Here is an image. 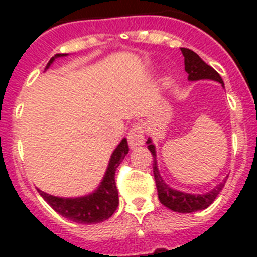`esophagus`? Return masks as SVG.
<instances>
[{
    "mask_svg": "<svg viewBox=\"0 0 257 257\" xmlns=\"http://www.w3.org/2000/svg\"><path fill=\"white\" fill-rule=\"evenodd\" d=\"M144 131L141 128L140 125L136 124L133 125L132 128L129 129L128 132V143L131 148H136L139 145L144 144Z\"/></svg>",
    "mask_w": 257,
    "mask_h": 257,
    "instance_id": "1",
    "label": "esophagus"
}]
</instances>
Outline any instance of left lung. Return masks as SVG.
Returning a JSON list of instances; mask_svg holds the SVG:
<instances>
[{"label":"left lung","instance_id":"obj_1","mask_svg":"<svg viewBox=\"0 0 257 257\" xmlns=\"http://www.w3.org/2000/svg\"><path fill=\"white\" fill-rule=\"evenodd\" d=\"M181 53L184 56L185 72L188 73V80L189 81L213 80V81L220 82L224 86L223 78L220 77V74L212 66L205 64L199 57V54H196L193 50L187 49V48H181ZM147 144H148V149L151 151L153 156V175H155V180H156L159 200H160V203L163 205H165V207L172 209V211L179 212V213H191V212L205 209V208L209 207L215 201L220 191L223 189L224 183L219 184L211 192L204 193V195H191V193H184V192L172 189V188H169L165 184V181L160 176L159 168H157L156 151H155V145L152 144V140L148 139Z\"/></svg>","mask_w":257,"mask_h":257}]
</instances>
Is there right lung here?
I'll list each match as a JSON object with an SVG mask.
<instances>
[{"mask_svg": "<svg viewBox=\"0 0 257 257\" xmlns=\"http://www.w3.org/2000/svg\"><path fill=\"white\" fill-rule=\"evenodd\" d=\"M66 54H56L50 58L46 65V69L54 61V58L64 57ZM129 147L126 139H122L117 148L113 151L110 160H109L108 169L101 181L100 187L88 196L74 197V199H65V197H56L48 195L45 192L37 189L42 199L53 208L60 215L72 220L78 224H96L109 219L114 213L118 207V191L116 187V169L128 155Z\"/></svg>", "mask_w": 257, "mask_h": 257, "instance_id": "right-lung-1", "label": "right lung"}]
</instances>
